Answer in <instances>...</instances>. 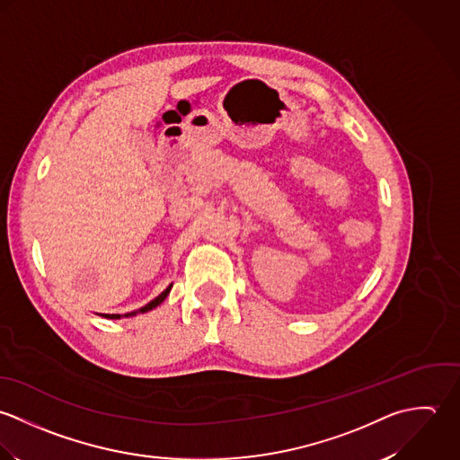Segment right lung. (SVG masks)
I'll use <instances>...</instances> for the list:
<instances>
[{"instance_id": "1", "label": "right lung", "mask_w": 460, "mask_h": 460, "mask_svg": "<svg viewBox=\"0 0 460 460\" xmlns=\"http://www.w3.org/2000/svg\"><path fill=\"white\" fill-rule=\"evenodd\" d=\"M171 288H172V284H171V286H169L165 291H162V293H160V295H158L155 300H151L149 304H146L144 307H140V309H137V311H131V313H126V314H122V316H135V314H138V313H147V311L155 309L156 305H160V304H162V302L167 298V295H169ZM101 316H104V318H111V320H113V318H115V320H117V318H120V314H101Z\"/></svg>"}]
</instances>
